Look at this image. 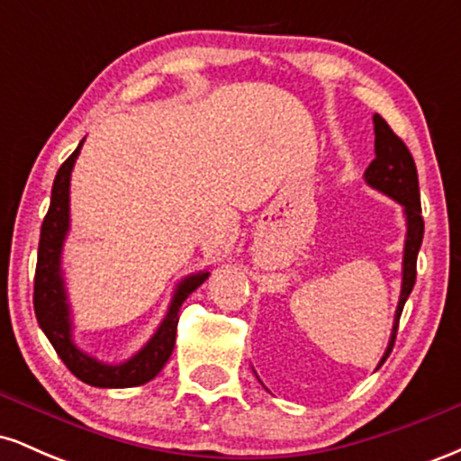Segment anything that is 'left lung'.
Wrapping results in <instances>:
<instances>
[{
  "label": "left lung",
  "instance_id": "8db88e82",
  "mask_svg": "<svg viewBox=\"0 0 461 461\" xmlns=\"http://www.w3.org/2000/svg\"><path fill=\"white\" fill-rule=\"evenodd\" d=\"M375 123V160L368 164L364 179H366L368 186H373L379 193L388 194L390 199H394L396 203L403 205L405 212V223H407V234H405V247H403V282H401V297L399 305H396L394 314V325L393 333H390L388 348H385L382 362L377 368H382V364L388 359L390 351L394 347L396 330H399V319L401 312L407 297H410L411 288L416 284V258L422 245V234H425V221L420 216V190H418V173L414 158H411L410 149L405 147V142L390 130V125L385 123L379 114L373 116Z\"/></svg>",
  "mask_w": 461,
  "mask_h": 461
}]
</instances>
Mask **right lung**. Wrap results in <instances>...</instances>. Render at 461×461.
Wrapping results in <instances>:
<instances>
[{
	"label": "right lung",
	"instance_id": "obj_1",
	"mask_svg": "<svg viewBox=\"0 0 461 461\" xmlns=\"http://www.w3.org/2000/svg\"><path fill=\"white\" fill-rule=\"evenodd\" d=\"M84 142V140H82ZM82 142L77 149L62 162L58 168L54 186H51V203L41 227L39 260L34 275V312L41 330L65 366L71 370L79 382L95 385V388H134L151 382L160 373L164 364L171 357L176 347V333L179 321V308L188 294H193L201 284L208 279V271L188 275L177 284L173 293L167 316L160 322L156 333L145 347L123 364H105L95 359L73 342V322L68 310L65 277H62V245L68 234V186H71V171L76 164Z\"/></svg>",
	"mask_w": 461,
	"mask_h": 461
}]
</instances>
